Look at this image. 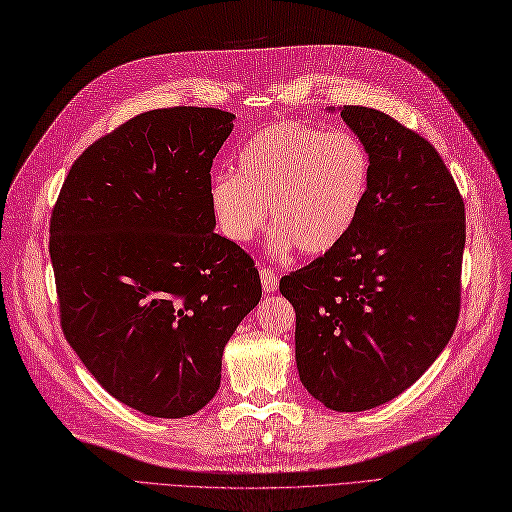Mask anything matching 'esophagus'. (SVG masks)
Segmentation results:
<instances>
[{
  "label": "esophagus",
  "instance_id": "1",
  "mask_svg": "<svg viewBox=\"0 0 512 512\" xmlns=\"http://www.w3.org/2000/svg\"><path fill=\"white\" fill-rule=\"evenodd\" d=\"M261 285H263V291L268 293H274L278 289V276L272 268H261Z\"/></svg>",
  "mask_w": 512,
  "mask_h": 512
}]
</instances>
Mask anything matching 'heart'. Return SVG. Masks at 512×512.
<instances>
[{"instance_id": "b5f03b06", "label": "heart", "mask_w": 512, "mask_h": 512, "mask_svg": "<svg viewBox=\"0 0 512 512\" xmlns=\"http://www.w3.org/2000/svg\"><path fill=\"white\" fill-rule=\"evenodd\" d=\"M369 185L371 154L354 132L282 120L242 147L236 175L213 179L211 202L234 242H249L270 215L276 249L323 255L352 230Z\"/></svg>"}]
</instances>
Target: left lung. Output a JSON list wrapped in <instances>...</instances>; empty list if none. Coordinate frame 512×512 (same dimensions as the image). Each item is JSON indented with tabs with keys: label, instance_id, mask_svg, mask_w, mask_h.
I'll list each match as a JSON object with an SVG mask.
<instances>
[{
	"label": "left lung",
	"instance_id": "8db88e82",
	"mask_svg": "<svg viewBox=\"0 0 512 512\" xmlns=\"http://www.w3.org/2000/svg\"><path fill=\"white\" fill-rule=\"evenodd\" d=\"M371 154L348 236L280 278L295 308L299 380L333 411L392 401L437 361L458 325L466 213L439 151L388 113L344 105Z\"/></svg>",
	"mask_w": 512,
	"mask_h": 512
}]
</instances>
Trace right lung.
I'll list each match as a JSON object with an SVG mask.
<instances>
[{"label": "right lung", "mask_w": 512, "mask_h": 512, "mask_svg": "<svg viewBox=\"0 0 512 512\" xmlns=\"http://www.w3.org/2000/svg\"><path fill=\"white\" fill-rule=\"evenodd\" d=\"M234 113L151 109L73 162L50 215L63 335L113 399L185 418L261 299L251 255L213 232V158Z\"/></svg>", "instance_id": "add662e5"}]
</instances>
